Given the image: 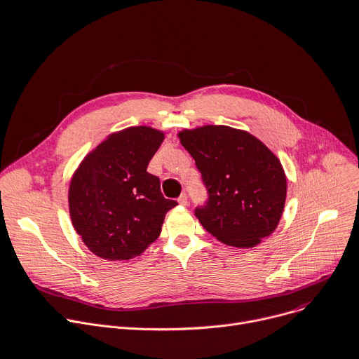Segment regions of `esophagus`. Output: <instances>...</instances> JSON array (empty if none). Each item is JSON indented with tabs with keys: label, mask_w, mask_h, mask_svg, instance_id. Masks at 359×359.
<instances>
[{
	"label": "esophagus",
	"mask_w": 359,
	"mask_h": 359,
	"mask_svg": "<svg viewBox=\"0 0 359 359\" xmlns=\"http://www.w3.org/2000/svg\"><path fill=\"white\" fill-rule=\"evenodd\" d=\"M178 203H180V205H182V207H187V205H188V196H187V194H182V195L178 198Z\"/></svg>",
	"instance_id": "esophagus-1"
}]
</instances>
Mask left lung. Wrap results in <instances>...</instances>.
<instances>
[{"label":"left lung","instance_id":"left-lung-1","mask_svg":"<svg viewBox=\"0 0 359 359\" xmlns=\"http://www.w3.org/2000/svg\"><path fill=\"white\" fill-rule=\"evenodd\" d=\"M208 189L196 208L201 225L225 245L252 248L281 219L287 177L278 156L252 134L226 126H203L178 133Z\"/></svg>","mask_w":359,"mask_h":359}]
</instances>
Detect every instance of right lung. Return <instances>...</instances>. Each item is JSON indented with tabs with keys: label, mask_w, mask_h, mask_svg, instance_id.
Instances as JSON below:
<instances>
[{
	"label": "right lung",
	"mask_w": 359,
	"mask_h": 359,
	"mask_svg": "<svg viewBox=\"0 0 359 359\" xmlns=\"http://www.w3.org/2000/svg\"><path fill=\"white\" fill-rule=\"evenodd\" d=\"M165 134L148 126L109 134L74 171L68 208L87 248L108 261L141 255L161 233L165 200L159 180L147 171Z\"/></svg>",
	"instance_id": "right-lung-1"
}]
</instances>
